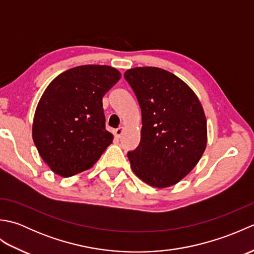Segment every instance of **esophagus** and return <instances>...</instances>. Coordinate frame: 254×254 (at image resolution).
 <instances>
[{
	"instance_id": "esophagus-1",
	"label": "esophagus",
	"mask_w": 254,
	"mask_h": 254,
	"mask_svg": "<svg viewBox=\"0 0 254 254\" xmlns=\"http://www.w3.org/2000/svg\"><path fill=\"white\" fill-rule=\"evenodd\" d=\"M123 130H124V128H123L122 127H118L117 130L115 131V135H116L118 138H120V137H121V135H122V133H123Z\"/></svg>"
}]
</instances>
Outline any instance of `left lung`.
I'll use <instances>...</instances> for the list:
<instances>
[{
    "mask_svg": "<svg viewBox=\"0 0 254 254\" xmlns=\"http://www.w3.org/2000/svg\"><path fill=\"white\" fill-rule=\"evenodd\" d=\"M142 111L141 142L131 168L154 188H168L196 166L206 148V118L197 96L175 74L153 66L124 73Z\"/></svg>",
    "mask_w": 254,
    "mask_h": 254,
    "instance_id": "left-lung-1",
    "label": "left lung"
}]
</instances>
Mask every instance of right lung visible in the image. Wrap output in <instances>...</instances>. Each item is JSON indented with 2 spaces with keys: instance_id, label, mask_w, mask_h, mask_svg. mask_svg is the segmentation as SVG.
<instances>
[{
  "instance_id": "right-lung-1",
  "label": "right lung",
  "mask_w": 254,
  "mask_h": 254,
  "mask_svg": "<svg viewBox=\"0 0 254 254\" xmlns=\"http://www.w3.org/2000/svg\"><path fill=\"white\" fill-rule=\"evenodd\" d=\"M121 78L108 65H80L61 73L38 102L32 139L55 174L72 177L90 169L112 143L102 97Z\"/></svg>"
}]
</instances>
